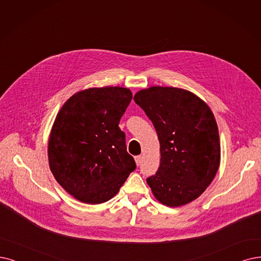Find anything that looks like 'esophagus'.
I'll list each match as a JSON object with an SVG mask.
<instances>
[{"instance_id": "esophagus-1", "label": "esophagus", "mask_w": 261, "mask_h": 261, "mask_svg": "<svg viewBox=\"0 0 261 261\" xmlns=\"http://www.w3.org/2000/svg\"><path fill=\"white\" fill-rule=\"evenodd\" d=\"M135 162H136L137 166H139V165H140V163H141V156H140V155H138V156H135Z\"/></svg>"}]
</instances>
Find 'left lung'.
<instances>
[{
	"label": "left lung",
	"instance_id": "left-lung-1",
	"mask_svg": "<svg viewBox=\"0 0 261 261\" xmlns=\"http://www.w3.org/2000/svg\"><path fill=\"white\" fill-rule=\"evenodd\" d=\"M135 102L152 121L161 145V165L147 183L168 206L197 199L211 184L221 163L214 114L194 93L172 87L137 92Z\"/></svg>",
	"mask_w": 261,
	"mask_h": 261
}]
</instances>
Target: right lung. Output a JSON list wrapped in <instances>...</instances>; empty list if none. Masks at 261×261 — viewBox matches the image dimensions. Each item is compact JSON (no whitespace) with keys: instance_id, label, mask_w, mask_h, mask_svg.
<instances>
[{"instance_id":"add662e5","label":"right lung","mask_w":261,"mask_h":261,"mask_svg":"<svg viewBox=\"0 0 261 261\" xmlns=\"http://www.w3.org/2000/svg\"><path fill=\"white\" fill-rule=\"evenodd\" d=\"M132 98L126 88H90L72 95L57 114L48 142L50 170L81 202L108 201L136 169L119 127Z\"/></svg>"}]
</instances>
